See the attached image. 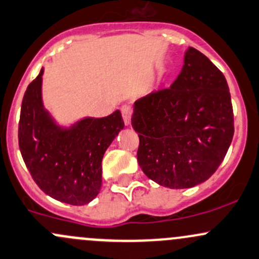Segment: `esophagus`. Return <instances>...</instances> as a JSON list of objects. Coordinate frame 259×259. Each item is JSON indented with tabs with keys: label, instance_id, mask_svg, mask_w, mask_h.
<instances>
[{
	"label": "esophagus",
	"instance_id": "34e87169",
	"mask_svg": "<svg viewBox=\"0 0 259 259\" xmlns=\"http://www.w3.org/2000/svg\"><path fill=\"white\" fill-rule=\"evenodd\" d=\"M121 114H122V119H124L125 125H129L130 120H132V114H133L132 107H130V105H122Z\"/></svg>",
	"mask_w": 259,
	"mask_h": 259
}]
</instances>
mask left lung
I'll return each instance as SVG.
<instances>
[{
    "label": "left lung",
    "mask_w": 259,
    "mask_h": 259,
    "mask_svg": "<svg viewBox=\"0 0 259 259\" xmlns=\"http://www.w3.org/2000/svg\"><path fill=\"white\" fill-rule=\"evenodd\" d=\"M138 162L149 179L170 189H189L213 175L232 141L233 109L221 70L200 51L185 52L170 88L135 102Z\"/></svg>",
    "instance_id": "8db88e82"
}]
</instances>
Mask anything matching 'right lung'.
I'll use <instances>...</instances> for the list:
<instances>
[{
    "label": "right lung",
    "mask_w": 259,
    "mask_h": 259,
    "mask_svg": "<svg viewBox=\"0 0 259 259\" xmlns=\"http://www.w3.org/2000/svg\"><path fill=\"white\" fill-rule=\"evenodd\" d=\"M43 68L22 100L18 145L32 179L45 194L69 205L91 202L102 187L104 152L124 127L121 113L84 118L64 127L43 107Z\"/></svg>",
    "instance_id": "add662e5"
}]
</instances>
